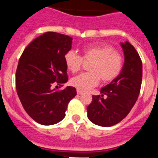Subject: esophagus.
<instances>
[{"mask_svg": "<svg viewBox=\"0 0 158 158\" xmlns=\"http://www.w3.org/2000/svg\"><path fill=\"white\" fill-rule=\"evenodd\" d=\"M77 94H79V95H81V94H83V92L80 91V90H77Z\"/></svg>", "mask_w": 158, "mask_h": 158, "instance_id": "obj_1", "label": "esophagus"}]
</instances>
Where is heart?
I'll return each mask as SVG.
<instances>
[{
  "instance_id": "1",
  "label": "heart",
  "mask_w": 158,
  "mask_h": 158,
  "mask_svg": "<svg viewBox=\"0 0 158 158\" xmlns=\"http://www.w3.org/2000/svg\"><path fill=\"white\" fill-rule=\"evenodd\" d=\"M64 63L69 71L76 73L83 66L84 60H93L89 70L71 79V84L78 90L88 92L98 86L100 79L105 83L113 81L120 74L124 67V58L110 45L96 44L83 49L82 56L74 51L64 54Z\"/></svg>"
}]
</instances>
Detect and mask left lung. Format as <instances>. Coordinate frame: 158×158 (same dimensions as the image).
<instances>
[{
	"instance_id": "left-lung-1",
	"label": "left lung",
	"mask_w": 158,
	"mask_h": 158,
	"mask_svg": "<svg viewBox=\"0 0 158 158\" xmlns=\"http://www.w3.org/2000/svg\"><path fill=\"white\" fill-rule=\"evenodd\" d=\"M125 64L120 74L94 95L87 107L88 117L95 125L110 127L127 116L137 101L143 76L142 60L130 43H121Z\"/></svg>"
}]
</instances>
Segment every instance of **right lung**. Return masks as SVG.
Instances as JSON below:
<instances>
[{
    "label": "right lung",
    "instance_id": "1",
    "mask_svg": "<svg viewBox=\"0 0 158 158\" xmlns=\"http://www.w3.org/2000/svg\"><path fill=\"white\" fill-rule=\"evenodd\" d=\"M71 44V37L48 32L32 41L19 58L15 73L17 94L27 114L41 125L63 120L68 103L76 96L74 87L54 88L68 81L64 57Z\"/></svg>",
    "mask_w": 158,
    "mask_h": 158
}]
</instances>
